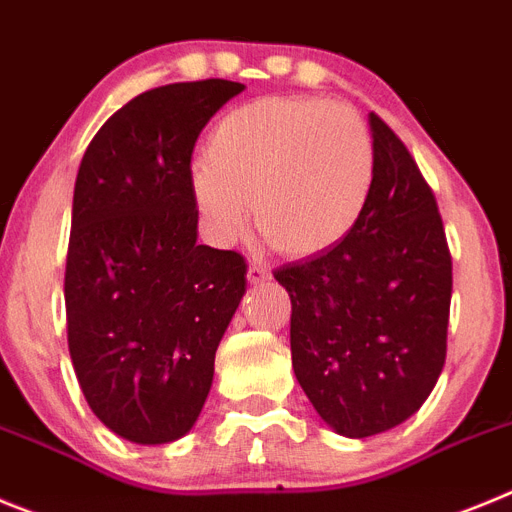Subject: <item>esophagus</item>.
<instances>
[{"instance_id":"obj_1","label":"esophagus","mask_w":512,"mask_h":512,"mask_svg":"<svg viewBox=\"0 0 512 512\" xmlns=\"http://www.w3.org/2000/svg\"><path fill=\"white\" fill-rule=\"evenodd\" d=\"M247 280H250L252 285H262L270 280V270L262 265H250L247 267Z\"/></svg>"}]
</instances>
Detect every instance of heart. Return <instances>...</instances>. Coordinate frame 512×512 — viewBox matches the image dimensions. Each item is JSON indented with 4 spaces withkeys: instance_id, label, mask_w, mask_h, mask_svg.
I'll return each instance as SVG.
<instances>
[{
    "instance_id": "b5f03b06",
    "label": "heart",
    "mask_w": 512,
    "mask_h": 512,
    "mask_svg": "<svg viewBox=\"0 0 512 512\" xmlns=\"http://www.w3.org/2000/svg\"><path fill=\"white\" fill-rule=\"evenodd\" d=\"M375 186L365 119L313 96H265L224 114L206 155L191 163V193L219 242L255 222L275 250L324 255L352 234Z\"/></svg>"
}]
</instances>
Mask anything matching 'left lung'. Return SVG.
I'll list each match as a JSON object with an SVG mask.
<instances>
[{
	"label": "left lung",
	"mask_w": 512,
	"mask_h": 512,
	"mask_svg": "<svg viewBox=\"0 0 512 512\" xmlns=\"http://www.w3.org/2000/svg\"><path fill=\"white\" fill-rule=\"evenodd\" d=\"M370 204L344 242L275 273L288 290L298 385L347 439L408 421L446 359L451 257L431 188L377 114Z\"/></svg>",
	"instance_id": "1"
}]
</instances>
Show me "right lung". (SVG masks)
Wrapping results in <instances>:
<instances>
[{
	"label": "right lung",
	"mask_w": 512,
	"mask_h": 512,
	"mask_svg": "<svg viewBox=\"0 0 512 512\" xmlns=\"http://www.w3.org/2000/svg\"><path fill=\"white\" fill-rule=\"evenodd\" d=\"M242 91L224 78L145 91L104 122L78 168L68 349L94 416L132 444L191 431L247 290L245 257L196 242L191 193L193 145Z\"/></svg>",
	"instance_id": "add662e5"
}]
</instances>
